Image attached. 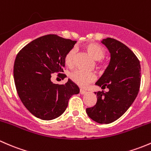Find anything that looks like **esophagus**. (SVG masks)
<instances>
[{"instance_id": "1", "label": "esophagus", "mask_w": 151, "mask_h": 151, "mask_svg": "<svg viewBox=\"0 0 151 151\" xmlns=\"http://www.w3.org/2000/svg\"><path fill=\"white\" fill-rule=\"evenodd\" d=\"M80 93L81 94H86V91H85V90H83V89H82V88H81V89H80Z\"/></svg>"}]
</instances>
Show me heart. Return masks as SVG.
<instances>
[{
	"label": "heart",
	"instance_id": "b5f03b06",
	"mask_svg": "<svg viewBox=\"0 0 151 151\" xmlns=\"http://www.w3.org/2000/svg\"><path fill=\"white\" fill-rule=\"evenodd\" d=\"M83 50L89 54L93 60H96L98 68H102L104 66L103 58L106 55V49L97 43H87L83 46ZM76 50L71 49L65 54L64 57L65 64L68 68H73L75 65ZM71 80L81 87H86L89 83L96 80L97 76L94 73H86L82 70L74 71L70 76Z\"/></svg>",
	"mask_w": 151,
	"mask_h": 151
}]
</instances>
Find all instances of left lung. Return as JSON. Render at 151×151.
I'll return each mask as SVG.
<instances>
[{
	"instance_id": "8db88e82",
	"label": "left lung",
	"mask_w": 151,
	"mask_h": 151,
	"mask_svg": "<svg viewBox=\"0 0 151 151\" xmlns=\"http://www.w3.org/2000/svg\"><path fill=\"white\" fill-rule=\"evenodd\" d=\"M102 43L110 53V64L96 85L108 91L95 92V105L86 108L88 117L99 124H110L129 109L139 92L141 82L139 61L122 42L107 38Z\"/></svg>"
}]
</instances>
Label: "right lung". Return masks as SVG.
Here are the masks:
<instances>
[{"mask_svg":"<svg viewBox=\"0 0 151 151\" xmlns=\"http://www.w3.org/2000/svg\"><path fill=\"white\" fill-rule=\"evenodd\" d=\"M76 41L57 35H43L19 52L14 65L17 91L25 108L35 117L52 120L66 110L71 96L79 93V88L68 79L64 84H56L52 75L64 78V57L73 49Z\"/></svg>","mask_w":151,"mask_h":151,"instance_id":"1","label":"right lung"}]
</instances>
